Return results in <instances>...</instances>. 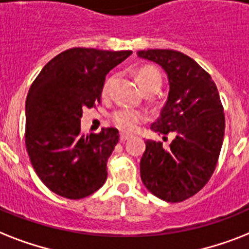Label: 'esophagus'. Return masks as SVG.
Here are the masks:
<instances>
[{"label":"esophagus","instance_id":"obj_1","mask_svg":"<svg viewBox=\"0 0 249 249\" xmlns=\"http://www.w3.org/2000/svg\"><path fill=\"white\" fill-rule=\"evenodd\" d=\"M131 135L130 134H126V133H121L120 134V142H125V141H128L129 138H130Z\"/></svg>","mask_w":249,"mask_h":249}]
</instances>
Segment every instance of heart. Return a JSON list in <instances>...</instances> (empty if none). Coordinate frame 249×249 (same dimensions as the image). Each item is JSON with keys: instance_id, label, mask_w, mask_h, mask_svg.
Segmentation results:
<instances>
[{"instance_id": "heart-1", "label": "heart", "mask_w": 249, "mask_h": 249, "mask_svg": "<svg viewBox=\"0 0 249 249\" xmlns=\"http://www.w3.org/2000/svg\"><path fill=\"white\" fill-rule=\"evenodd\" d=\"M115 76L111 75L105 80L104 87H102V92L104 94H107L110 90V87L114 82ZM137 79L141 88L144 92L151 89H160L161 84H162V75L157 68L155 66H142L138 69L137 71ZM111 120L114 123V125L118 129L123 131H133L137 129L138 125H141L144 120V116L141 111L133 110V108H119L111 115Z\"/></svg>"}]
</instances>
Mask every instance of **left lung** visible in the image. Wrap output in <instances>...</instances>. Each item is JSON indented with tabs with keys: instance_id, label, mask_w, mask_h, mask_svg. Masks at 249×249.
<instances>
[{
	"instance_id": "1",
	"label": "left lung",
	"mask_w": 249,
	"mask_h": 249,
	"mask_svg": "<svg viewBox=\"0 0 249 249\" xmlns=\"http://www.w3.org/2000/svg\"><path fill=\"white\" fill-rule=\"evenodd\" d=\"M139 57L166 71L170 92L161 116L151 129L173 135V142L145 141L141 178L153 196L183 202L205 187L219 161L225 133V115L210 74L187 54L174 50H147Z\"/></svg>"
}]
</instances>
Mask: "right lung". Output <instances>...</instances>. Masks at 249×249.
<instances>
[{
  "mask_svg": "<svg viewBox=\"0 0 249 249\" xmlns=\"http://www.w3.org/2000/svg\"><path fill=\"white\" fill-rule=\"evenodd\" d=\"M131 51L75 47L53 57L26 96L25 147L46 187L69 199L98 191L107 179V160L119 142L115 128L84 135V108L101 104L107 72Z\"/></svg>",
  "mask_w": 249,
  "mask_h": 249,
  "instance_id": "right-lung-1",
  "label": "right lung"
}]
</instances>
